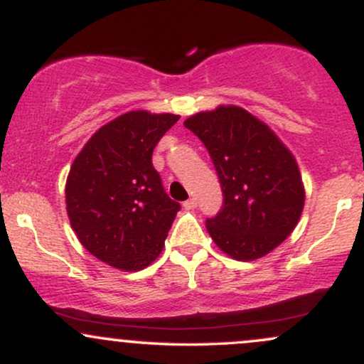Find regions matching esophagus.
<instances>
[{"label":"esophagus","instance_id":"esophagus-1","mask_svg":"<svg viewBox=\"0 0 364 364\" xmlns=\"http://www.w3.org/2000/svg\"><path fill=\"white\" fill-rule=\"evenodd\" d=\"M183 207H185L186 210H193V208L196 207V200H195V198H190V200H186V202L183 203Z\"/></svg>","mask_w":364,"mask_h":364}]
</instances>
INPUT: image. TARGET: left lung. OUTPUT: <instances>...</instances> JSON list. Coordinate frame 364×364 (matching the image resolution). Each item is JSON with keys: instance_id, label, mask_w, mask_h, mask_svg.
I'll use <instances>...</instances> for the list:
<instances>
[{"instance_id": "obj_1", "label": "left lung", "mask_w": 364, "mask_h": 364, "mask_svg": "<svg viewBox=\"0 0 364 364\" xmlns=\"http://www.w3.org/2000/svg\"><path fill=\"white\" fill-rule=\"evenodd\" d=\"M185 127L207 147L223 188V208L207 219L208 235L235 260L265 257L301 217L304 186L294 156L243 107L196 112Z\"/></svg>"}]
</instances>
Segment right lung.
I'll return each mask as SVG.
<instances>
[{
	"label": "right lung",
	"instance_id": "obj_1",
	"mask_svg": "<svg viewBox=\"0 0 364 364\" xmlns=\"http://www.w3.org/2000/svg\"><path fill=\"white\" fill-rule=\"evenodd\" d=\"M178 114L129 111L104 124L83 145L66 179V212L83 248L135 272L150 265L181 208L152 166L157 141Z\"/></svg>",
	"mask_w": 364,
	"mask_h": 364
}]
</instances>
